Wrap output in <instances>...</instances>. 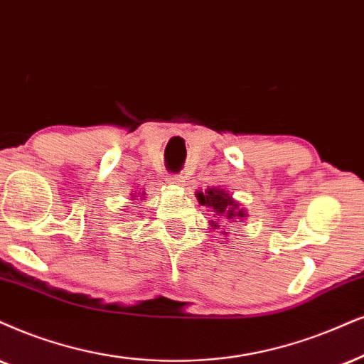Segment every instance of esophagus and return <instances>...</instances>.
I'll list each match as a JSON object with an SVG mask.
<instances>
[{
  "label": "esophagus",
  "mask_w": 364,
  "mask_h": 364,
  "mask_svg": "<svg viewBox=\"0 0 364 364\" xmlns=\"http://www.w3.org/2000/svg\"><path fill=\"white\" fill-rule=\"evenodd\" d=\"M166 181L169 183V185H174V186L185 185V178L179 176V174H169V176L166 178Z\"/></svg>",
  "instance_id": "esophagus-1"
}]
</instances>
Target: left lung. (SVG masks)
Masks as SVG:
<instances>
[{
    "instance_id": "obj_1",
    "label": "left lung",
    "mask_w": 364,
    "mask_h": 364,
    "mask_svg": "<svg viewBox=\"0 0 364 364\" xmlns=\"http://www.w3.org/2000/svg\"><path fill=\"white\" fill-rule=\"evenodd\" d=\"M200 205L208 206L216 215L215 220H211V228L220 230V233L228 235L227 227H232L237 222H242L247 213L240 205L233 200L232 195L220 188H208L205 191L196 193Z\"/></svg>"
}]
</instances>
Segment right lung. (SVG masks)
Returning <instances> with one entry per match:
<instances>
[{
  "label": "right lung",
  "mask_w": 364,
  "mask_h": 364,
  "mask_svg": "<svg viewBox=\"0 0 364 364\" xmlns=\"http://www.w3.org/2000/svg\"><path fill=\"white\" fill-rule=\"evenodd\" d=\"M142 195H144V193H142ZM132 196H134V195H132Z\"/></svg>",
  "instance_id": "right-lung-1"
}]
</instances>
